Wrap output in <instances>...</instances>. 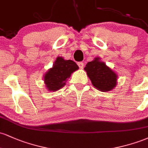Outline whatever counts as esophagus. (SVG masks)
Wrapping results in <instances>:
<instances>
[{"instance_id":"esophagus-1","label":"esophagus","mask_w":148,"mask_h":148,"mask_svg":"<svg viewBox=\"0 0 148 148\" xmlns=\"http://www.w3.org/2000/svg\"><path fill=\"white\" fill-rule=\"evenodd\" d=\"M78 65H79V68H81V69H83V68H84V63H83L82 62H78Z\"/></svg>"}]
</instances>
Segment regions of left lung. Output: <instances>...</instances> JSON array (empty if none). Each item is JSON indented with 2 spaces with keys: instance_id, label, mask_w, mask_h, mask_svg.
Masks as SVG:
<instances>
[{
  "instance_id": "1",
  "label": "left lung",
  "mask_w": 148,
  "mask_h": 148,
  "mask_svg": "<svg viewBox=\"0 0 148 148\" xmlns=\"http://www.w3.org/2000/svg\"><path fill=\"white\" fill-rule=\"evenodd\" d=\"M84 70L96 89L101 92L111 91L118 83V74L112 70L99 57L88 62Z\"/></svg>"
}]
</instances>
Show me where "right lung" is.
<instances>
[{"instance_id":"1","label":"right lung","mask_w":148,"mask_h":148,"mask_svg":"<svg viewBox=\"0 0 148 148\" xmlns=\"http://www.w3.org/2000/svg\"><path fill=\"white\" fill-rule=\"evenodd\" d=\"M79 69V66L71 60H64L62 57L56 58L53 67L44 75V82L49 91L56 92L64 87L67 79L74 72Z\"/></svg>"}]
</instances>
